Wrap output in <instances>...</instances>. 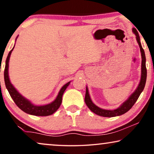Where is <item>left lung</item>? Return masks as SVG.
<instances>
[{
    "instance_id": "8db88e82",
    "label": "left lung",
    "mask_w": 154,
    "mask_h": 154,
    "mask_svg": "<svg viewBox=\"0 0 154 154\" xmlns=\"http://www.w3.org/2000/svg\"><path fill=\"white\" fill-rule=\"evenodd\" d=\"M132 31H133L134 34L136 35V38L137 41V43L139 44V46L140 48L141 54H142V75H141V80L137 88L135 91L132 93L129 98L121 105L119 108H118L115 110H105V109H102L100 108V107L97 106L93 102H92L91 99L90 97V94L88 93V88L86 87V92H85V102L86 105H87L88 108L91 110L92 112L95 113L97 115L103 117H115L118 116L123 115L127 111L130 110L132 108V106L134 104V103L137 102L138 100L139 97H140V94L144 90L145 84H146V57H145V53L140 43V38L139 36V33L136 29H132Z\"/></svg>"
}]
</instances>
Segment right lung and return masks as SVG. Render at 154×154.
<instances>
[{"label":"right lung","mask_w":154,"mask_h":154,"mask_svg":"<svg viewBox=\"0 0 154 154\" xmlns=\"http://www.w3.org/2000/svg\"><path fill=\"white\" fill-rule=\"evenodd\" d=\"M14 48L10 50L9 54L7 57L5 61V71H4V80H5V83L6 88H7L9 94L12 100L15 103L17 106L20 108L21 110L24 111L25 113H29L31 115L38 116H47L54 113L59 109L62 104V95L64 94L65 90L68 87L70 82L65 84L59 92L57 97L55 99V100L49 104L44 105V106H35L29 102L28 100L24 98V97L21 95L19 92L17 91V90L14 88V86L10 83L9 76H8V63H9L10 57L11 54V52L13 50Z\"/></svg>","instance_id":"right-lung-1"}]
</instances>
